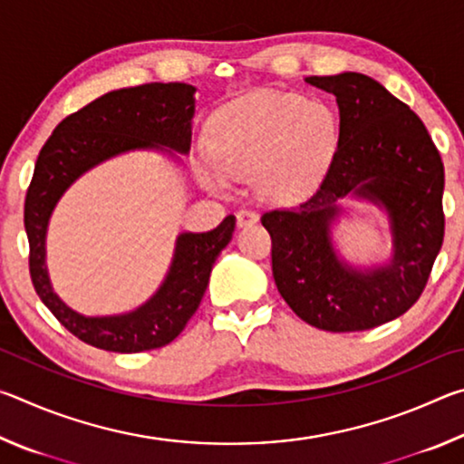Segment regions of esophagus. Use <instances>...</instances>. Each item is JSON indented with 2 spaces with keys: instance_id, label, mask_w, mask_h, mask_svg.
I'll return each mask as SVG.
<instances>
[{
  "instance_id": "1",
  "label": "esophagus",
  "mask_w": 464,
  "mask_h": 464,
  "mask_svg": "<svg viewBox=\"0 0 464 464\" xmlns=\"http://www.w3.org/2000/svg\"><path fill=\"white\" fill-rule=\"evenodd\" d=\"M257 213L256 210H251V208H241V210H237V225L239 227H247V225H254L256 221H257Z\"/></svg>"
}]
</instances>
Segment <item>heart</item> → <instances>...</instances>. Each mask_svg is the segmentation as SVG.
<instances>
[{"mask_svg":"<svg viewBox=\"0 0 464 464\" xmlns=\"http://www.w3.org/2000/svg\"><path fill=\"white\" fill-rule=\"evenodd\" d=\"M213 166L202 168L210 188L223 176H254L257 192L274 202L317 188L337 147L335 114L296 93L260 92L225 108L210 124Z\"/></svg>","mask_w":464,"mask_h":464,"instance_id":"obj_1","label":"heart"}]
</instances>
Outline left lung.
<instances>
[{"instance_id":"left-lung-1","label":"left lung","mask_w":464,"mask_h":464,"mask_svg":"<svg viewBox=\"0 0 464 464\" xmlns=\"http://www.w3.org/2000/svg\"><path fill=\"white\" fill-rule=\"evenodd\" d=\"M334 93L340 137L315 192L290 208H272V274L298 317L325 332H364L410 311L428 285L444 241V163L420 116L362 73L307 77ZM356 193L382 201L396 251L389 266L352 271L336 260L328 223L336 200Z\"/></svg>"}]
</instances>
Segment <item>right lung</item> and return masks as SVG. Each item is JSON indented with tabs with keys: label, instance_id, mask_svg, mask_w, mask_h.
Instances as JSON below:
<instances>
[{
	"label": "right lung",
	"instance_id": "1",
	"mask_svg": "<svg viewBox=\"0 0 464 464\" xmlns=\"http://www.w3.org/2000/svg\"><path fill=\"white\" fill-rule=\"evenodd\" d=\"M192 116L194 88L188 83L116 90L63 119L38 153L24 200L30 278L59 324L93 348L135 354L174 342L198 309L213 264L233 237L235 217L210 231L179 235L166 282L151 301L121 317H83L59 301L44 268L46 223L69 184L108 157L157 145L188 153Z\"/></svg>",
	"mask_w": 464,
	"mask_h": 464
}]
</instances>
